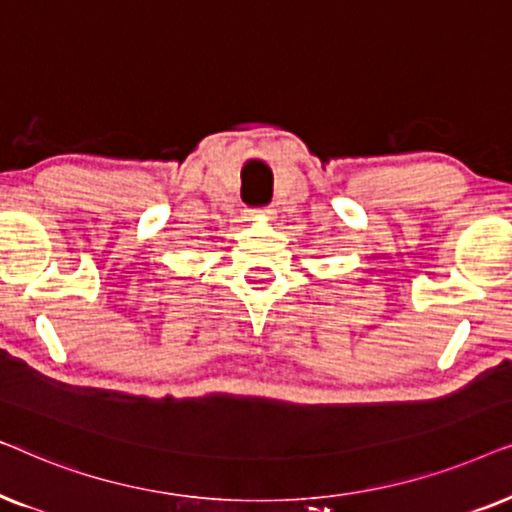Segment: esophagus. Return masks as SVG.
Masks as SVG:
<instances>
[{
	"instance_id": "obj_1",
	"label": "esophagus",
	"mask_w": 512,
	"mask_h": 512,
	"mask_svg": "<svg viewBox=\"0 0 512 512\" xmlns=\"http://www.w3.org/2000/svg\"><path fill=\"white\" fill-rule=\"evenodd\" d=\"M255 215H262L264 220H274V210H269V208H264V210H257Z\"/></svg>"
}]
</instances>
